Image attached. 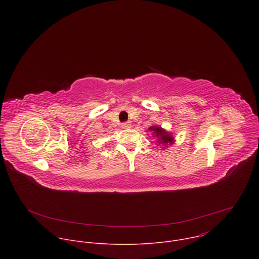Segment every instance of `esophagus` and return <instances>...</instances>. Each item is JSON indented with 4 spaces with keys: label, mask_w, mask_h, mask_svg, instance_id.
I'll return each instance as SVG.
<instances>
[{
    "label": "esophagus",
    "mask_w": 259,
    "mask_h": 259,
    "mask_svg": "<svg viewBox=\"0 0 259 259\" xmlns=\"http://www.w3.org/2000/svg\"><path fill=\"white\" fill-rule=\"evenodd\" d=\"M122 128H123V129H128V128H131V123H130V122H125V123H122Z\"/></svg>",
    "instance_id": "34e87169"
}]
</instances>
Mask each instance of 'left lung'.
I'll list each match as a JSON object with an SVG mask.
<instances>
[{
    "label": "left lung",
    "mask_w": 259,
    "mask_h": 259,
    "mask_svg": "<svg viewBox=\"0 0 259 259\" xmlns=\"http://www.w3.org/2000/svg\"><path fill=\"white\" fill-rule=\"evenodd\" d=\"M150 130L154 131V133L156 134V137H158V140L160 141V143H172L173 142V138L172 136H170L169 133H167L165 130H163L161 127H151Z\"/></svg>",
    "instance_id": "obj_1"
}]
</instances>
